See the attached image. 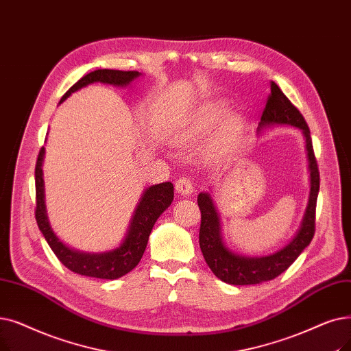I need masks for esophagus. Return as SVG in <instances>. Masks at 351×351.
<instances>
[{"mask_svg":"<svg viewBox=\"0 0 351 351\" xmlns=\"http://www.w3.org/2000/svg\"><path fill=\"white\" fill-rule=\"evenodd\" d=\"M175 188H176V192L182 196H189L191 193H193V184L189 178L178 179L175 184Z\"/></svg>","mask_w":351,"mask_h":351,"instance_id":"1","label":"esophagus"}]
</instances>
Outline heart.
<instances>
[{
  "instance_id": "obj_1",
  "label": "heart",
  "mask_w": 351,
  "mask_h": 351,
  "mask_svg": "<svg viewBox=\"0 0 351 351\" xmlns=\"http://www.w3.org/2000/svg\"><path fill=\"white\" fill-rule=\"evenodd\" d=\"M226 109V103L222 100H210L196 106L176 125L172 132V141L176 145H191L201 141L218 123ZM238 132L239 117L237 114H228L213 136L212 149L215 152L226 149L235 141Z\"/></svg>"
}]
</instances>
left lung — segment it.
I'll return each mask as SVG.
<instances>
[{
    "label": "left lung",
    "mask_w": 351,
    "mask_h": 351,
    "mask_svg": "<svg viewBox=\"0 0 351 351\" xmlns=\"http://www.w3.org/2000/svg\"><path fill=\"white\" fill-rule=\"evenodd\" d=\"M274 126H293L302 132L306 139L308 173H310V193L304 215L298 230L285 245L265 255H242L234 252L223 241L222 222L219 210L212 197V191L197 195V205L201 209V230L199 245L205 261L215 276L231 285H254L277 278L298 255L306 250L314 237L315 202L319 188L318 167L313 150L310 129L302 114L295 106L287 99L281 88L271 83V95L263 112L261 121L258 123L256 134Z\"/></svg>",
    "instance_id": "8db88e82"
}]
</instances>
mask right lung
I'll use <instances>...</instances> for the list:
<instances>
[{"mask_svg":"<svg viewBox=\"0 0 351 351\" xmlns=\"http://www.w3.org/2000/svg\"><path fill=\"white\" fill-rule=\"evenodd\" d=\"M141 75L143 74L139 71H121L108 69L95 70L86 74L75 84H73L66 91V95L62 97L60 103H63L67 97L75 93V91L87 87L88 84L103 83L114 87H132V84ZM44 155L45 149L41 147L36 165V219L41 234L44 235L56 256L70 271L80 274V276L84 277L117 280L126 276L142 260L152 228H154L155 222L162 213L171 206L173 201V185L171 182H163V184L150 185L143 191L138 205H136L133 210L128 231L117 247L103 252H86L74 250L69 247L67 243H64L57 237L49 221L47 208H45L43 178Z\"/></svg>","mask_w":351,"mask_h":351,"instance_id":"obj_1","label":"right lung"}]
</instances>
